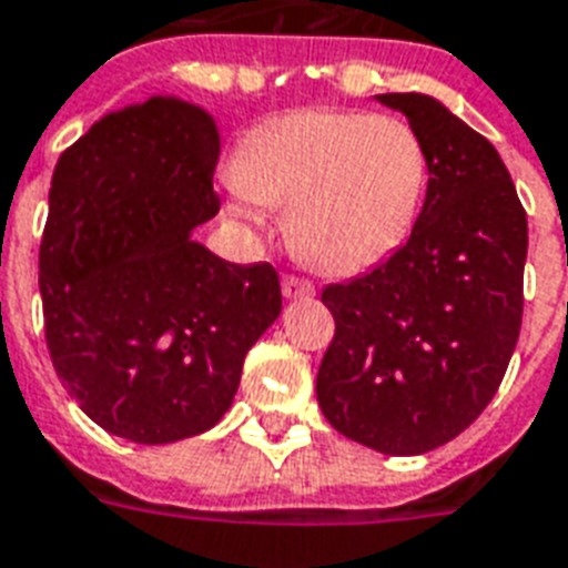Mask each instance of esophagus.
I'll use <instances>...</instances> for the list:
<instances>
[{
  "label": "esophagus",
  "instance_id": "obj_1",
  "mask_svg": "<svg viewBox=\"0 0 568 568\" xmlns=\"http://www.w3.org/2000/svg\"><path fill=\"white\" fill-rule=\"evenodd\" d=\"M313 295H316L313 283H306V280H301V276H283V297L297 301V297H313Z\"/></svg>",
  "mask_w": 568,
  "mask_h": 568
}]
</instances>
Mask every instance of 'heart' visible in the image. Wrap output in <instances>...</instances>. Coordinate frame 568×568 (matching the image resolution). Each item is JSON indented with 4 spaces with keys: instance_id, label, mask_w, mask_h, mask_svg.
<instances>
[{
    "instance_id": "obj_1",
    "label": "heart",
    "mask_w": 568,
    "mask_h": 568,
    "mask_svg": "<svg viewBox=\"0 0 568 568\" xmlns=\"http://www.w3.org/2000/svg\"><path fill=\"white\" fill-rule=\"evenodd\" d=\"M427 180L430 155L406 120L297 111L243 134L225 213L255 229L262 207H285V241L301 262L355 276L413 237Z\"/></svg>"
}]
</instances>
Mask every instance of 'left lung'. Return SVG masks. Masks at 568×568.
Here are the masks:
<instances>
[{
	"label": "left lung",
	"mask_w": 568,
	"mask_h": 568,
	"mask_svg": "<svg viewBox=\"0 0 568 568\" xmlns=\"http://www.w3.org/2000/svg\"><path fill=\"white\" fill-rule=\"evenodd\" d=\"M422 134L430 180L413 237L327 285L337 322L316 394L334 430L409 457L464 434L494 400L524 316L527 213L494 144L434 95H376Z\"/></svg>",
	"instance_id": "left-lung-1"
}]
</instances>
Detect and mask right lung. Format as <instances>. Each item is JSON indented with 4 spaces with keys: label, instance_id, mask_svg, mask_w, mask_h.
<instances>
[{
    "label": "right lung",
    "instance_id": "right-lung-1",
    "mask_svg": "<svg viewBox=\"0 0 568 568\" xmlns=\"http://www.w3.org/2000/svg\"><path fill=\"white\" fill-rule=\"evenodd\" d=\"M220 129L174 95L102 116L57 162L38 252L57 376L108 434L165 445L210 430L283 310L267 262L192 237L220 213Z\"/></svg>",
    "mask_w": 568,
    "mask_h": 568
}]
</instances>
